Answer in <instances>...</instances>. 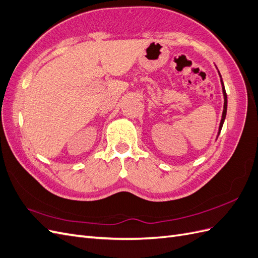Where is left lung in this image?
<instances>
[{
    "label": "left lung",
    "instance_id": "1",
    "mask_svg": "<svg viewBox=\"0 0 258 258\" xmlns=\"http://www.w3.org/2000/svg\"><path fill=\"white\" fill-rule=\"evenodd\" d=\"M219 73V71H218ZM219 77H220V82H222V88H223V94H224V110H223V115H222V120H220V124H219V128H218V134H217V137L220 133V131H222V127H223V124H224V121L226 119V113H227V94H226V90H225V86H224V82L222 80V76H220L219 73Z\"/></svg>",
    "mask_w": 258,
    "mask_h": 258
}]
</instances>
